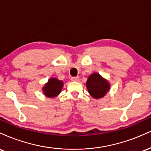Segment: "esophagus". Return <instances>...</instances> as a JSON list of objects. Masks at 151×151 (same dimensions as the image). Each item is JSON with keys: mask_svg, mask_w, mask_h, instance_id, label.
Segmentation results:
<instances>
[{"mask_svg": "<svg viewBox=\"0 0 151 151\" xmlns=\"http://www.w3.org/2000/svg\"><path fill=\"white\" fill-rule=\"evenodd\" d=\"M79 78L78 77H73L71 78V81H74V82H78V81H79Z\"/></svg>", "mask_w": 151, "mask_h": 151, "instance_id": "obj_1", "label": "esophagus"}]
</instances>
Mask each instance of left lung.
Returning a JSON list of instances; mask_svg holds the SVG:
<instances>
[{
  "label": "left lung",
  "mask_w": 151,
  "mask_h": 151,
  "mask_svg": "<svg viewBox=\"0 0 151 151\" xmlns=\"http://www.w3.org/2000/svg\"><path fill=\"white\" fill-rule=\"evenodd\" d=\"M86 86L90 96L94 99L102 98L110 90V83L98 73L89 76Z\"/></svg>",
  "instance_id": "1"
}]
</instances>
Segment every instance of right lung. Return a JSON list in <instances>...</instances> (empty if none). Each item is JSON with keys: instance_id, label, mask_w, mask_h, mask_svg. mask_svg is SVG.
Instances as JSON below:
<instances>
[{"instance_id": "right-lung-1", "label": "right lung", "mask_w": 151, "mask_h": 151, "mask_svg": "<svg viewBox=\"0 0 151 151\" xmlns=\"http://www.w3.org/2000/svg\"><path fill=\"white\" fill-rule=\"evenodd\" d=\"M63 87V82L56 78H51L42 87V92L47 97L54 98L61 93Z\"/></svg>"}]
</instances>
